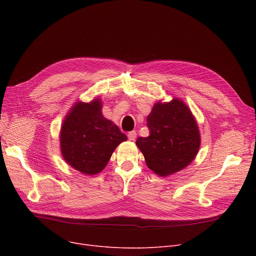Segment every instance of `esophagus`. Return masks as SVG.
I'll return each instance as SVG.
<instances>
[{"label":"esophagus","mask_w":256,"mask_h":256,"mask_svg":"<svg viewBox=\"0 0 256 256\" xmlns=\"http://www.w3.org/2000/svg\"><path fill=\"white\" fill-rule=\"evenodd\" d=\"M128 140H130V141H135L136 138H137V132H136L135 130L130 132L128 134Z\"/></svg>","instance_id":"esophagus-1"}]
</instances>
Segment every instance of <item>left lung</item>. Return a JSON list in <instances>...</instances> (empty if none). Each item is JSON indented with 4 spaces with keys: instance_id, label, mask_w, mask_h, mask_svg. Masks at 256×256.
<instances>
[{
    "instance_id": "left-lung-1",
    "label": "left lung",
    "mask_w": 256,
    "mask_h": 256,
    "mask_svg": "<svg viewBox=\"0 0 256 256\" xmlns=\"http://www.w3.org/2000/svg\"><path fill=\"white\" fill-rule=\"evenodd\" d=\"M147 126L150 136L139 137L136 145L156 176H172L193 162L201 138L197 121L184 102L176 98L158 100L147 116Z\"/></svg>"
}]
</instances>
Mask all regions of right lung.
<instances>
[{"label": "right lung", "instance_id": "1", "mask_svg": "<svg viewBox=\"0 0 256 256\" xmlns=\"http://www.w3.org/2000/svg\"><path fill=\"white\" fill-rule=\"evenodd\" d=\"M98 96L89 102H76L63 119L60 150L65 162L85 176L104 169L116 147L128 140L113 121L102 112Z\"/></svg>", "mask_w": 256, "mask_h": 256}]
</instances>
